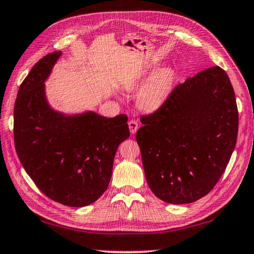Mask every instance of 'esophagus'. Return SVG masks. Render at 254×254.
Segmentation results:
<instances>
[{
  "label": "esophagus",
  "mask_w": 254,
  "mask_h": 254,
  "mask_svg": "<svg viewBox=\"0 0 254 254\" xmlns=\"http://www.w3.org/2000/svg\"><path fill=\"white\" fill-rule=\"evenodd\" d=\"M128 126H129V130H130L131 133H136L138 130V123L135 121V119H131V121L128 122Z\"/></svg>",
  "instance_id": "esophagus-1"
}]
</instances>
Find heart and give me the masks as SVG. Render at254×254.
Segmentation results:
<instances>
[{
    "instance_id": "1",
    "label": "heart",
    "mask_w": 254,
    "mask_h": 254,
    "mask_svg": "<svg viewBox=\"0 0 254 254\" xmlns=\"http://www.w3.org/2000/svg\"><path fill=\"white\" fill-rule=\"evenodd\" d=\"M174 78V71L170 68H164L156 73L138 93V107L147 112L159 107L169 94ZM135 86L136 84H131L129 87L135 88Z\"/></svg>"
}]
</instances>
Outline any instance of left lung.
Instances as JSON below:
<instances>
[{
    "instance_id": "8db88e82",
    "label": "left lung",
    "mask_w": 254,
    "mask_h": 254,
    "mask_svg": "<svg viewBox=\"0 0 254 254\" xmlns=\"http://www.w3.org/2000/svg\"><path fill=\"white\" fill-rule=\"evenodd\" d=\"M140 122L136 139L156 197L184 204L207 195L226 170L238 136L236 95L226 71L212 66L187 78Z\"/></svg>"
}]
</instances>
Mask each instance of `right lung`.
<instances>
[{
  "mask_svg": "<svg viewBox=\"0 0 254 254\" xmlns=\"http://www.w3.org/2000/svg\"><path fill=\"white\" fill-rule=\"evenodd\" d=\"M61 54L53 52L38 61L18 88L14 143L24 169L46 197L85 207L107 189L117 148L130 135L128 117L93 112L65 116L53 111L44 82Z\"/></svg>",
  "mask_w": 254,
  "mask_h": 254,
  "instance_id": "obj_1",
  "label": "right lung"
}]
</instances>
